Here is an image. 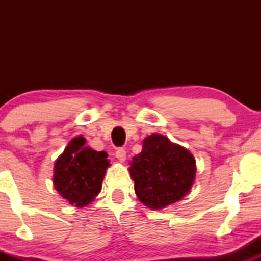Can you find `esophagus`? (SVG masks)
Segmentation results:
<instances>
[{
    "instance_id": "34e87169",
    "label": "esophagus",
    "mask_w": 261,
    "mask_h": 261,
    "mask_svg": "<svg viewBox=\"0 0 261 261\" xmlns=\"http://www.w3.org/2000/svg\"><path fill=\"white\" fill-rule=\"evenodd\" d=\"M116 158H118L119 162H125L126 161V151H125V148H119L118 151H116Z\"/></svg>"
}]
</instances>
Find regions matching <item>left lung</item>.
I'll return each mask as SVG.
<instances>
[{
  "mask_svg": "<svg viewBox=\"0 0 261 261\" xmlns=\"http://www.w3.org/2000/svg\"><path fill=\"white\" fill-rule=\"evenodd\" d=\"M135 193L151 210H162L178 202L195 181L196 162L187 148L161 134L142 141V151L130 163Z\"/></svg>",
  "mask_w": 261,
  "mask_h": 261,
  "instance_id": "8db88e82",
  "label": "left lung"
}]
</instances>
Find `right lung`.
Instances as JSON below:
<instances>
[{
    "label": "right lung",
    "instance_id": "right-lung-1",
    "mask_svg": "<svg viewBox=\"0 0 261 261\" xmlns=\"http://www.w3.org/2000/svg\"><path fill=\"white\" fill-rule=\"evenodd\" d=\"M106 152L86 146V139L74 137L54 164L53 182L58 193L76 207L89 205L101 190L110 166Z\"/></svg>",
    "mask_w": 261,
    "mask_h": 261
}]
</instances>
